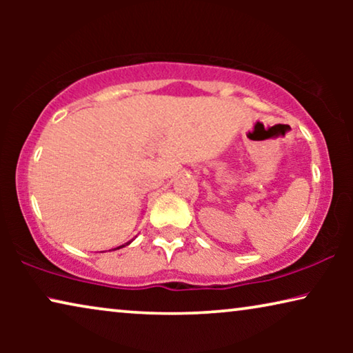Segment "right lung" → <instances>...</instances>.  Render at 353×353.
<instances>
[{"label": "right lung", "mask_w": 353, "mask_h": 353, "mask_svg": "<svg viewBox=\"0 0 353 353\" xmlns=\"http://www.w3.org/2000/svg\"><path fill=\"white\" fill-rule=\"evenodd\" d=\"M130 243H132V241H130ZM130 243H127V244H123V245H119V248H115V249H120V248H125V245H128V244H130ZM115 249H114V250H115Z\"/></svg>", "instance_id": "1"}]
</instances>
